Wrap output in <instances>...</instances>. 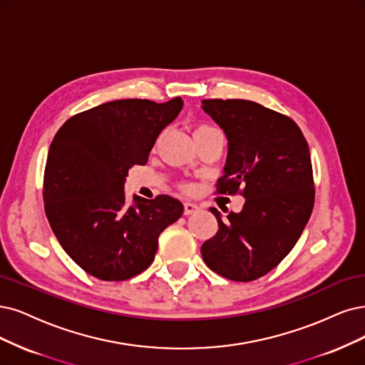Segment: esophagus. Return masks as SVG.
I'll list each match as a JSON object with an SVG mask.
<instances>
[{"instance_id":"1","label":"esophagus","mask_w":365,"mask_h":365,"mask_svg":"<svg viewBox=\"0 0 365 365\" xmlns=\"http://www.w3.org/2000/svg\"><path fill=\"white\" fill-rule=\"evenodd\" d=\"M200 207L194 203H185V215H192L195 212H198Z\"/></svg>"}]
</instances>
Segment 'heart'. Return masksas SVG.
Returning <instances> with one entry per match:
<instances>
[{"label": "heart", "instance_id": "1", "mask_svg": "<svg viewBox=\"0 0 365 365\" xmlns=\"http://www.w3.org/2000/svg\"><path fill=\"white\" fill-rule=\"evenodd\" d=\"M210 130H217V129L212 128V126H209V125L200 123V125H195V128H194V135L205 133V132H210ZM180 187H182L183 191H186V192H190V191H191V186H190V185H186V183H183Z\"/></svg>", "mask_w": 365, "mask_h": 365}]
</instances>
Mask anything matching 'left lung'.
<instances>
[{
  "label": "left lung",
  "mask_w": 365,
  "mask_h": 365,
  "mask_svg": "<svg viewBox=\"0 0 365 365\" xmlns=\"http://www.w3.org/2000/svg\"><path fill=\"white\" fill-rule=\"evenodd\" d=\"M203 110L228 140L217 194L245 197L239 213L218 220V232L201 245L213 272L254 281L271 272L301 237L314 206L308 143L294 121L244 99H205Z\"/></svg>",
  "instance_id": "8db88e82"
}]
</instances>
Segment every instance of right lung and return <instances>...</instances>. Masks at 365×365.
I'll list each match as a JSON object with an SVG mask.
<instances>
[{
  "instance_id": "add662e5",
  "label": "right lung",
  "mask_w": 365,
  "mask_h": 365,
  "mask_svg": "<svg viewBox=\"0 0 365 365\" xmlns=\"http://www.w3.org/2000/svg\"><path fill=\"white\" fill-rule=\"evenodd\" d=\"M182 98L106 102L71 117L53 137L43 175L45 213L63 250L87 274L125 281L155 260L158 237L178 221L179 200H125L129 168L144 165Z\"/></svg>"
}]
</instances>
